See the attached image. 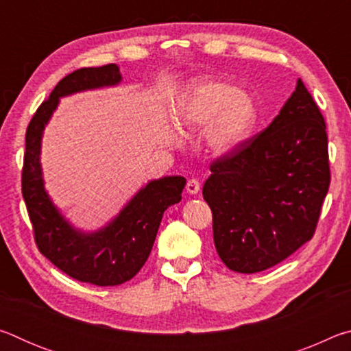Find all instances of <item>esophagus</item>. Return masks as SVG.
I'll use <instances>...</instances> for the list:
<instances>
[{"label": "esophagus", "mask_w": 351, "mask_h": 351, "mask_svg": "<svg viewBox=\"0 0 351 351\" xmlns=\"http://www.w3.org/2000/svg\"><path fill=\"white\" fill-rule=\"evenodd\" d=\"M199 189H201V184L198 180H190L186 186L187 193L190 195H197L199 192Z\"/></svg>", "instance_id": "esophagus-1"}]
</instances>
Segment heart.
Here are the masks:
<instances>
[{
  "instance_id": "heart-1",
  "label": "heart",
  "mask_w": 351,
  "mask_h": 351,
  "mask_svg": "<svg viewBox=\"0 0 351 351\" xmlns=\"http://www.w3.org/2000/svg\"><path fill=\"white\" fill-rule=\"evenodd\" d=\"M182 132H204L206 145L217 156H229L251 139L258 123V105L230 82L193 79L184 88L175 110Z\"/></svg>"
}]
</instances>
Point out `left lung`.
I'll return each instance as SVG.
<instances>
[{"mask_svg":"<svg viewBox=\"0 0 351 351\" xmlns=\"http://www.w3.org/2000/svg\"><path fill=\"white\" fill-rule=\"evenodd\" d=\"M325 128L299 79L263 132L210 165L203 197L217 252L229 269L265 271L311 240L330 186Z\"/></svg>","mask_w":351,"mask_h":351,"instance_id":"8db88e82","label":"left lung"}]
</instances>
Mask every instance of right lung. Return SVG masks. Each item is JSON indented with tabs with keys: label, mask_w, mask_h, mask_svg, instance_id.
Segmentation results:
<instances>
[{
	"label": "right lung",
	"mask_w": 351,
	"mask_h": 351,
	"mask_svg": "<svg viewBox=\"0 0 351 351\" xmlns=\"http://www.w3.org/2000/svg\"><path fill=\"white\" fill-rule=\"evenodd\" d=\"M121 82V71L114 63L74 71L58 82L49 99L40 105L26 132L21 187L35 243L64 274L97 287H114L138 274L152 252L164 212L180 203L186 186L182 176L148 181L114 218L96 230L75 228L49 197L41 167V141L60 99Z\"/></svg>",
	"instance_id": "right-lung-1"
}]
</instances>
